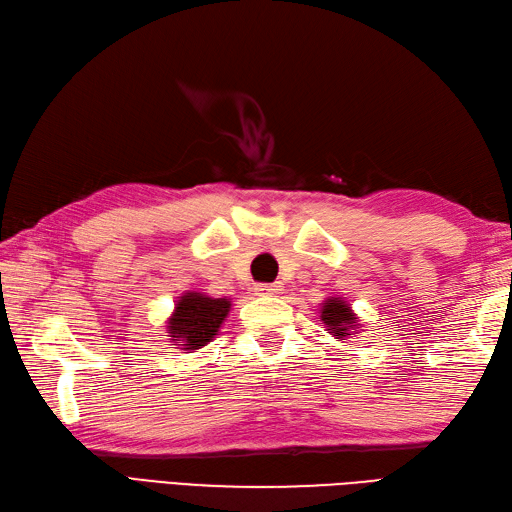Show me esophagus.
Returning a JSON list of instances; mask_svg holds the SVG:
<instances>
[{"label": "esophagus", "instance_id": "obj_1", "mask_svg": "<svg viewBox=\"0 0 512 512\" xmlns=\"http://www.w3.org/2000/svg\"><path fill=\"white\" fill-rule=\"evenodd\" d=\"M256 294L258 296H278V294H283V285H280V283L256 285Z\"/></svg>", "mask_w": 512, "mask_h": 512}]
</instances>
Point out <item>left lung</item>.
I'll list each match as a JSON object with an SVG mask.
<instances>
[{"label": "left lung", "mask_w": 512, "mask_h": 512, "mask_svg": "<svg viewBox=\"0 0 512 512\" xmlns=\"http://www.w3.org/2000/svg\"><path fill=\"white\" fill-rule=\"evenodd\" d=\"M320 318L325 320V325L329 327L327 331L331 336L344 338V336H351V329H358L356 325L358 320L353 316L351 307L340 298H329L320 309Z\"/></svg>", "instance_id": "left-lung-1"}]
</instances>
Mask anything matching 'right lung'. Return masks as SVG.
<instances>
[{
    "mask_svg": "<svg viewBox=\"0 0 512 512\" xmlns=\"http://www.w3.org/2000/svg\"><path fill=\"white\" fill-rule=\"evenodd\" d=\"M229 300L210 298L203 294H185L168 320V333L172 340H181L183 349H201L210 342L223 320L227 318Z\"/></svg>",
    "mask_w": 512,
    "mask_h": 512,
    "instance_id": "obj_1",
    "label": "right lung"
}]
</instances>
